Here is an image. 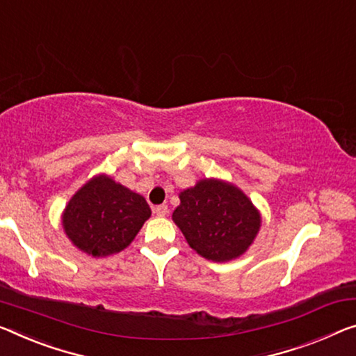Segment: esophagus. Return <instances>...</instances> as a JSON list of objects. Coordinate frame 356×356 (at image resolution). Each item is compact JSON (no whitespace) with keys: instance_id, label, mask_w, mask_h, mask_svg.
Instances as JSON below:
<instances>
[{"instance_id":"34e87169","label":"esophagus","mask_w":356,"mask_h":356,"mask_svg":"<svg viewBox=\"0 0 356 356\" xmlns=\"http://www.w3.org/2000/svg\"><path fill=\"white\" fill-rule=\"evenodd\" d=\"M154 213L159 218H162V216H167V213H168V207L167 205H157V207H154Z\"/></svg>"}]
</instances>
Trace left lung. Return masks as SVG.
<instances>
[{
    "instance_id": "8db88e82",
    "label": "left lung",
    "mask_w": 356,
    "mask_h": 356,
    "mask_svg": "<svg viewBox=\"0 0 356 356\" xmlns=\"http://www.w3.org/2000/svg\"><path fill=\"white\" fill-rule=\"evenodd\" d=\"M172 220L189 247L213 262L247 253L262 224L261 211L250 197L221 178H202L181 191Z\"/></svg>"
}]
</instances>
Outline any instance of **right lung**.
Wrapping results in <instances>:
<instances>
[{
  "instance_id": "1",
  "label": "right lung",
  "mask_w": 356,
  "mask_h": 356,
  "mask_svg": "<svg viewBox=\"0 0 356 356\" xmlns=\"http://www.w3.org/2000/svg\"><path fill=\"white\" fill-rule=\"evenodd\" d=\"M149 216L143 195L98 173L71 195L62 211V227L79 251L105 258L127 248Z\"/></svg>"
}]
</instances>
